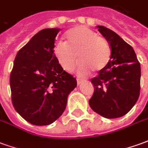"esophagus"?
I'll use <instances>...</instances> for the list:
<instances>
[{
	"mask_svg": "<svg viewBox=\"0 0 148 148\" xmlns=\"http://www.w3.org/2000/svg\"><path fill=\"white\" fill-rule=\"evenodd\" d=\"M83 79H80V78H77V86H80V84H82V82H83Z\"/></svg>",
	"mask_w": 148,
	"mask_h": 148,
	"instance_id": "34e87169",
	"label": "esophagus"
}]
</instances>
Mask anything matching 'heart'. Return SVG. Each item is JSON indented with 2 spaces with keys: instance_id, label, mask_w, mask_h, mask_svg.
<instances>
[{
  "instance_id": "obj_1",
  "label": "heart",
  "mask_w": 148,
  "mask_h": 148,
  "mask_svg": "<svg viewBox=\"0 0 148 148\" xmlns=\"http://www.w3.org/2000/svg\"><path fill=\"white\" fill-rule=\"evenodd\" d=\"M66 42H58L54 47V55L63 70L71 71L78 58L81 63L77 73L85 76L90 69L101 71L107 66L111 58V48L103 37L84 26L71 28L65 34Z\"/></svg>"
}]
</instances>
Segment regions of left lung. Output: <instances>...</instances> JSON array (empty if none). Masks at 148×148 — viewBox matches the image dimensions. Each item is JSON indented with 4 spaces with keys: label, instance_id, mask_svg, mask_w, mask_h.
Returning a JSON list of instances; mask_svg holds the SVG:
<instances>
[{
    "label": "left lung",
    "instance_id": "1",
    "mask_svg": "<svg viewBox=\"0 0 148 148\" xmlns=\"http://www.w3.org/2000/svg\"><path fill=\"white\" fill-rule=\"evenodd\" d=\"M97 27L110 45L111 58L107 66L90 80L94 92L89 104L103 117H121L140 96V64L133 48L121 36L104 26Z\"/></svg>",
    "mask_w": 148,
    "mask_h": 148
}]
</instances>
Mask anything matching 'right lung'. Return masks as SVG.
Segmentation results:
<instances>
[{
	"instance_id": "1",
	"label": "right lung",
	"mask_w": 148,
	"mask_h": 148,
	"mask_svg": "<svg viewBox=\"0 0 148 148\" xmlns=\"http://www.w3.org/2000/svg\"><path fill=\"white\" fill-rule=\"evenodd\" d=\"M60 28L39 31L18 51L10 74L16 111L34 125H48L64 112L77 81L63 71L54 55Z\"/></svg>"
}]
</instances>
